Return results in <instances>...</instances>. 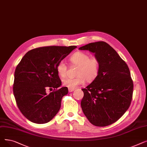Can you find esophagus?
Here are the masks:
<instances>
[{"mask_svg": "<svg viewBox=\"0 0 147 147\" xmlns=\"http://www.w3.org/2000/svg\"><path fill=\"white\" fill-rule=\"evenodd\" d=\"M75 90V89H70V88H68V91L69 92H71L73 91H74Z\"/></svg>", "mask_w": 147, "mask_h": 147, "instance_id": "obj_1", "label": "esophagus"}]
</instances>
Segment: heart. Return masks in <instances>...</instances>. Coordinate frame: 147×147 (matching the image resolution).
<instances>
[{
	"label": "heart",
	"mask_w": 147,
	"mask_h": 147,
	"mask_svg": "<svg viewBox=\"0 0 147 147\" xmlns=\"http://www.w3.org/2000/svg\"><path fill=\"white\" fill-rule=\"evenodd\" d=\"M71 65L78 67L74 78H65L63 79V86L70 89H75L77 86L84 83L94 81L99 74L100 71V61L96 57H91L88 53L78 52L69 58ZM58 74L64 78L67 74V66L65 62L61 61L57 65Z\"/></svg>",
	"instance_id": "1"
}]
</instances>
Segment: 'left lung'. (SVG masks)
Instances as JSON below:
<instances>
[{
	"label": "left lung",
	"instance_id": "8db88e82",
	"mask_svg": "<svg viewBox=\"0 0 147 147\" xmlns=\"http://www.w3.org/2000/svg\"><path fill=\"white\" fill-rule=\"evenodd\" d=\"M79 49L95 53L101 64L97 78L82 89L83 112L93 125H110L125 113L132 101L134 83L129 68L117 52L105 42L90 43Z\"/></svg>",
	"mask_w": 147,
	"mask_h": 147
}]
</instances>
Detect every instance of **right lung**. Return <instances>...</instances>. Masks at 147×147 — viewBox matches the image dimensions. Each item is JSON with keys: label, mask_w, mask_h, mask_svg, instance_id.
Wrapping results in <instances>:
<instances>
[{"label": "right lung", "mask_w": 147, "mask_h": 147, "mask_svg": "<svg viewBox=\"0 0 147 147\" xmlns=\"http://www.w3.org/2000/svg\"><path fill=\"white\" fill-rule=\"evenodd\" d=\"M76 46H43L29 51L17 65L13 92L21 113L37 124L50 121L59 111L61 99L68 94L63 87L57 65ZM53 89L49 94L46 90Z\"/></svg>", "instance_id": "right-lung-1"}]
</instances>
